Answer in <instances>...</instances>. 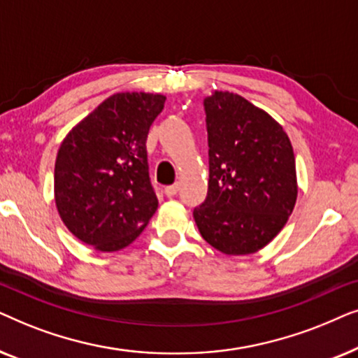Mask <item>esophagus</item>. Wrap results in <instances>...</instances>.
Wrapping results in <instances>:
<instances>
[{"label": "esophagus", "mask_w": 358, "mask_h": 358, "mask_svg": "<svg viewBox=\"0 0 358 358\" xmlns=\"http://www.w3.org/2000/svg\"><path fill=\"white\" fill-rule=\"evenodd\" d=\"M178 192H179V184H173V185H168V187H164V194L168 195V197H174Z\"/></svg>", "instance_id": "34e87169"}]
</instances>
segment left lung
<instances>
[{
	"instance_id": "obj_1",
	"label": "left lung",
	"mask_w": 358,
	"mask_h": 358,
	"mask_svg": "<svg viewBox=\"0 0 358 358\" xmlns=\"http://www.w3.org/2000/svg\"><path fill=\"white\" fill-rule=\"evenodd\" d=\"M208 192L194 218L202 238L228 256L262 249L296 202L295 155L282 125L233 92L203 99Z\"/></svg>"
}]
</instances>
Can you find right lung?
<instances>
[{
    "mask_svg": "<svg viewBox=\"0 0 358 358\" xmlns=\"http://www.w3.org/2000/svg\"><path fill=\"white\" fill-rule=\"evenodd\" d=\"M166 97L117 92L83 119L58 150L55 203L66 228L97 251L135 241L158 208L146 138Z\"/></svg>",
    "mask_w": 358,
    "mask_h": 358,
    "instance_id": "right-lung-1",
    "label": "right lung"
}]
</instances>
